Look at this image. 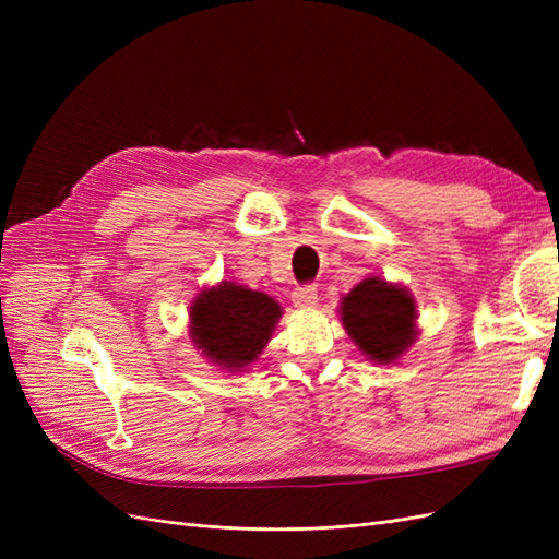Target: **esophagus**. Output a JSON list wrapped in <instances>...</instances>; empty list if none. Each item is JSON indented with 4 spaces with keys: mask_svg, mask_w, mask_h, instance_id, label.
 I'll list each match as a JSON object with an SVG mask.
<instances>
[{
    "mask_svg": "<svg viewBox=\"0 0 559 559\" xmlns=\"http://www.w3.org/2000/svg\"><path fill=\"white\" fill-rule=\"evenodd\" d=\"M292 300H294V306L300 308V310L314 308V306H317V289H314V284L298 286V289L292 294Z\"/></svg>",
    "mask_w": 559,
    "mask_h": 559,
    "instance_id": "34e87169",
    "label": "esophagus"
}]
</instances>
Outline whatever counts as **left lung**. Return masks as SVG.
<instances>
[{
	"mask_svg": "<svg viewBox=\"0 0 559 559\" xmlns=\"http://www.w3.org/2000/svg\"><path fill=\"white\" fill-rule=\"evenodd\" d=\"M337 314L352 343L380 366L399 361L419 333L413 294L380 275H368L345 294Z\"/></svg>",
	"mask_w": 559,
	"mask_h": 559,
	"instance_id": "left-lung-1",
	"label": "left lung"
}]
</instances>
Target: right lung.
I'll use <instances>...</instances> for the list:
<instances>
[{
	"label": "right lung",
	"mask_w": 559,
	"mask_h": 559,
	"mask_svg": "<svg viewBox=\"0 0 559 559\" xmlns=\"http://www.w3.org/2000/svg\"><path fill=\"white\" fill-rule=\"evenodd\" d=\"M282 312L273 296L224 280L191 300L189 337L210 364L242 373L259 361Z\"/></svg>",
	"instance_id": "1"
}]
</instances>
